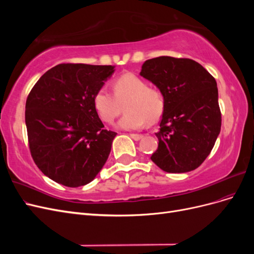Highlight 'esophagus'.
<instances>
[{
	"instance_id": "1",
	"label": "esophagus",
	"mask_w": 254,
	"mask_h": 254,
	"mask_svg": "<svg viewBox=\"0 0 254 254\" xmlns=\"http://www.w3.org/2000/svg\"><path fill=\"white\" fill-rule=\"evenodd\" d=\"M130 136H131L134 141H139L143 137L142 134H137V133H130Z\"/></svg>"
}]
</instances>
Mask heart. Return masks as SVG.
Here are the masks:
<instances>
[{
    "instance_id": "b5f03b06",
    "label": "heart",
    "mask_w": 254,
    "mask_h": 254,
    "mask_svg": "<svg viewBox=\"0 0 254 254\" xmlns=\"http://www.w3.org/2000/svg\"><path fill=\"white\" fill-rule=\"evenodd\" d=\"M113 92L105 87L94 95V107L105 123L111 124L121 111L120 103L126 102L125 114L118 127L126 130L140 129L147 122L156 123L164 110V97L157 88L147 87L141 77L133 73L120 75L113 80Z\"/></svg>"
}]
</instances>
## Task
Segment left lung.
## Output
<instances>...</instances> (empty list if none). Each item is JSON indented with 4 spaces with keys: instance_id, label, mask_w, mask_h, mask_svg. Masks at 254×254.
Here are the masks:
<instances>
[{
    "instance_id": "8db88e82",
    "label": "left lung",
    "mask_w": 254,
    "mask_h": 254,
    "mask_svg": "<svg viewBox=\"0 0 254 254\" xmlns=\"http://www.w3.org/2000/svg\"><path fill=\"white\" fill-rule=\"evenodd\" d=\"M164 97L156 133L158 149L150 159L167 173H187L202 164L221 127L217 83L196 61L161 56L146 60L140 73Z\"/></svg>"
}]
</instances>
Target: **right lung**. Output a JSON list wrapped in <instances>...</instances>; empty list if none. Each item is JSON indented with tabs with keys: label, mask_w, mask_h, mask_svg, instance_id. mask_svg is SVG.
<instances>
[{
	"label": "right lung",
	"mask_w": 254,
	"mask_h": 254,
	"mask_svg": "<svg viewBox=\"0 0 254 254\" xmlns=\"http://www.w3.org/2000/svg\"><path fill=\"white\" fill-rule=\"evenodd\" d=\"M113 72L112 65L61 64L29 92L25 124L30 155L53 181L78 188L105 165L117 132L104 128L93 99Z\"/></svg>",
	"instance_id": "add662e5"
}]
</instances>
